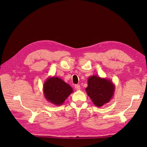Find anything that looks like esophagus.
<instances>
[{
	"label": "esophagus",
	"mask_w": 147,
	"mask_h": 147,
	"mask_svg": "<svg viewBox=\"0 0 147 147\" xmlns=\"http://www.w3.org/2000/svg\"><path fill=\"white\" fill-rule=\"evenodd\" d=\"M75 88L77 90H80V86L79 84H75Z\"/></svg>",
	"instance_id": "obj_1"
}]
</instances>
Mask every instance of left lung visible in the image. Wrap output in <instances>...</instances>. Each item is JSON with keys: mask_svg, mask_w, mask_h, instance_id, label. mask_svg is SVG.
<instances>
[{"mask_svg": "<svg viewBox=\"0 0 147 147\" xmlns=\"http://www.w3.org/2000/svg\"><path fill=\"white\" fill-rule=\"evenodd\" d=\"M115 86L110 79L92 75L88 79L87 94L96 107L103 106L112 99Z\"/></svg>", "mask_w": 147, "mask_h": 147, "instance_id": "8db88e82", "label": "left lung"}]
</instances>
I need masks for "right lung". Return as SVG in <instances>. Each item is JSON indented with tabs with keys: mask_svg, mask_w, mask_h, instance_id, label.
Returning a JSON list of instances; mask_svg holds the SVG:
<instances>
[{
	"mask_svg": "<svg viewBox=\"0 0 147 147\" xmlns=\"http://www.w3.org/2000/svg\"><path fill=\"white\" fill-rule=\"evenodd\" d=\"M43 88L46 100L56 105L63 104L65 99L74 91L69 84L57 77L48 78Z\"/></svg>",
	"mask_w": 147,
	"mask_h": 147,
	"instance_id": "add662e5",
	"label": "right lung"
}]
</instances>
